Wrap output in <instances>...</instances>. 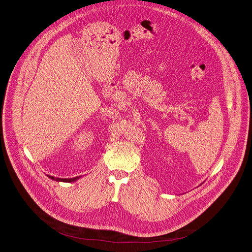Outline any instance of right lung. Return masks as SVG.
<instances>
[{"mask_svg": "<svg viewBox=\"0 0 252 252\" xmlns=\"http://www.w3.org/2000/svg\"><path fill=\"white\" fill-rule=\"evenodd\" d=\"M48 177H50L53 180L58 181V182H75V181L79 179L81 176H77V177H73V178H59V177H55V176H52V175H48Z\"/></svg>", "mask_w": 252, "mask_h": 252, "instance_id": "obj_1", "label": "right lung"}]
</instances>
